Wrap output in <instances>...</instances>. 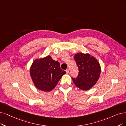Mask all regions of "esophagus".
<instances>
[{"label":"esophagus","instance_id":"esophagus-1","mask_svg":"<svg viewBox=\"0 0 126 126\" xmlns=\"http://www.w3.org/2000/svg\"><path fill=\"white\" fill-rule=\"evenodd\" d=\"M66 72H67V73H69V70L68 69H67L66 70Z\"/></svg>","mask_w":126,"mask_h":126}]
</instances>
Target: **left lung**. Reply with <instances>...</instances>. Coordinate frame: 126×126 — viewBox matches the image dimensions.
Wrapping results in <instances>:
<instances>
[{
	"mask_svg": "<svg viewBox=\"0 0 126 126\" xmlns=\"http://www.w3.org/2000/svg\"><path fill=\"white\" fill-rule=\"evenodd\" d=\"M74 60L79 70L78 76L72 78L75 86L87 90L93 87L98 81L101 73V67L97 59L89 54L77 53Z\"/></svg>",
	"mask_w": 126,
	"mask_h": 126,
	"instance_id": "1",
	"label": "left lung"
}]
</instances>
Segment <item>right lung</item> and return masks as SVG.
<instances>
[{
	"instance_id": "1",
	"label": "right lung",
	"mask_w": 126,
	"mask_h": 126,
	"mask_svg": "<svg viewBox=\"0 0 126 126\" xmlns=\"http://www.w3.org/2000/svg\"><path fill=\"white\" fill-rule=\"evenodd\" d=\"M66 73L60 68L59 63L55 61L49 55L35 59L30 69L34 86L46 92L51 91L56 87L60 79Z\"/></svg>"
}]
</instances>
